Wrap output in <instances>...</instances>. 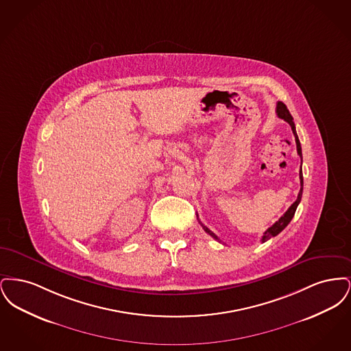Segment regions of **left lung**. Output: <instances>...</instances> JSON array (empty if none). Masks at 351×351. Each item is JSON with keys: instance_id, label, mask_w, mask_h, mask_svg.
Returning a JSON list of instances; mask_svg holds the SVG:
<instances>
[{"instance_id": "obj_1", "label": "left lung", "mask_w": 351, "mask_h": 351, "mask_svg": "<svg viewBox=\"0 0 351 351\" xmlns=\"http://www.w3.org/2000/svg\"><path fill=\"white\" fill-rule=\"evenodd\" d=\"M276 114H278V117L282 118L284 119L285 122H288L289 125H291V129H292V133L295 135V141H296V147H298V154L300 155L301 158V163H302V154H301V145L300 141H299V136H298V133H296V128H295V123H293V118L291 116V113H289V110L287 109V106L284 105L282 101H278V104H276ZM300 192H299V195H298V199L296 201L288 208V210L284 213L282 217L279 218L271 228H268L267 230L263 234V237H262V242H266L268 241L269 238H272V237H275V235H278V234L280 233L282 230H284V228L291 222V219L293 218L295 216V212H296V209H298V205L300 204L301 196H302V171H301L300 168ZM201 223V222H200ZM201 226H202V229L206 232V233L209 234L210 237H213L215 239H217L218 242H221L219 239H218L217 235L213 233V232H210L206 226H204L202 223H201Z\"/></svg>"}]
</instances>
